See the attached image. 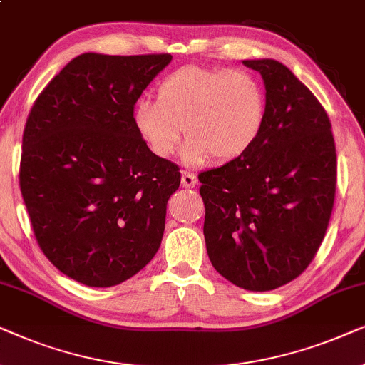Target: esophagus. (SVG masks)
I'll list each match as a JSON object with an SVG mask.
<instances>
[{"instance_id": "34e87169", "label": "esophagus", "mask_w": 365, "mask_h": 365, "mask_svg": "<svg viewBox=\"0 0 365 365\" xmlns=\"http://www.w3.org/2000/svg\"><path fill=\"white\" fill-rule=\"evenodd\" d=\"M182 185L187 188H192L197 185V175L192 172H182Z\"/></svg>"}]
</instances>
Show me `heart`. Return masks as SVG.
Masks as SVG:
<instances>
[{
    "instance_id": "b5f03b06",
    "label": "heart",
    "mask_w": 365,
    "mask_h": 365,
    "mask_svg": "<svg viewBox=\"0 0 365 365\" xmlns=\"http://www.w3.org/2000/svg\"><path fill=\"white\" fill-rule=\"evenodd\" d=\"M265 90L254 73L240 68L183 66L165 76L157 101L140 100L133 123L158 157H172L190 138L183 158L202 165L208 158L230 162L260 137L265 123Z\"/></svg>"
}]
</instances>
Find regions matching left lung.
<instances>
[{
  "mask_svg": "<svg viewBox=\"0 0 365 365\" xmlns=\"http://www.w3.org/2000/svg\"><path fill=\"white\" fill-rule=\"evenodd\" d=\"M265 83L260 137L198 175L208 259L237 287L274 290L314 260L334 208L337 155L327 111L287 66L245 60Z\"/></svg>",
  "mask_w": 365,
  "mask_h": 365,
  "instance_id": "1",
  "label": "left lung"
}]
</instances>
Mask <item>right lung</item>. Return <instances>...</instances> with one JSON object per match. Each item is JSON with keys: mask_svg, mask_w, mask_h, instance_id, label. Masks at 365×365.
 <instances>
[{"mask_svg": "<svg viewBox=\"0 0 365 365\" xmlns=\"http://www.w3.org/2000/svg\"><path fill=\"white\" fill-rule=\"evenodd\" d=\"M172 55L83 53L38 95L19 188L46 259L88 287L118 285L157 254L180 168L147 147L135 103Z\"/></svg>", "mask_w": 365, "mask_h": 365, "instance_id": "right-lung-1", "label": "right lung"}]
</instances>
